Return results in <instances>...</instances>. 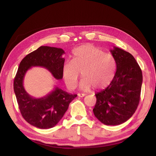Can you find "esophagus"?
Masks as SVG:
<instances>
[{"label": "esophagus", "instance_id": "esophagus-1", "mask_svg": "<svg viewBox=\"0 0 156 156\" xmlns=\"http://www.w3.org/2000/svg\"><path fill=\"white\" fill-rule=\"evenodd\" d=\"M85 96H86V94H80V93L78 94V96L80 97V98H83V97H84Z\"/></svg>", "mask_w": 156, "mask_h": 156}]
</instances>
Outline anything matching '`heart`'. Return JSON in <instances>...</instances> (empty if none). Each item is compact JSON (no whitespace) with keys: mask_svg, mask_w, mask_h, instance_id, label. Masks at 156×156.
I'll use <instances>...</instances> for the list:
<instances>
[{"mask_svg":"<svg viewBox=\"0 0 156 156\" xmlns=\"http://www.w3.org/2000/svg\"><path fill=\"white\" fill-rule=\"evenodd\" d=\"M116 70L114 58L109 54L91 44H85L73 52L72 61L64 63L62 76L70 89L77 84L80 73L83 77L79 87L81 90H100L107 87L112 81Z\"/></svg>","mask_w":156,"mask_h":156,"instance_id":"b5f03b06","label":"heart"}]
</instances>
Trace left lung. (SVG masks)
Instances as JSON below:
<instances>
[{"instance_id": "1", "label": "left lung", "mask_w": 156, "mask_h": 156, "mask_svg": "<svg viewBox=\"0 0 156 156\" xmlns=\"http://www.w3.org/2000/svg\"><path fill=\"white\" fill-rule=\"evenodd\" d=\"M110 52L117 71L110 84L97 93L93 108L95 117L106 125H118L134 114L140 102L143 82L142 71L130 53L117 47Z\"/></svg>"}]
</instances>
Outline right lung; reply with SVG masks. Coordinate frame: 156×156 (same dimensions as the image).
<instances>
[{"label":"right lung","mask_w":156,"mask_h":156,"mask_svg":"<svg viewBox=\"0 0 156 156\" xmlns=\"http://www.w3.org/2000/svg\"><path fill=\"white\" fill-rule=\"evenodd\" d=\"M64 54L60 48L41 46L28 54L20 63L14 79V92L21 115L28 123L37 128L48 129L55 126L77 94L68 93L55 86L46 96L34 98L24 88L25 74L32 66H42L48 70L55 79H62Z\"/></svg>","instance_id":"right-lung-1"}]
</instances>
